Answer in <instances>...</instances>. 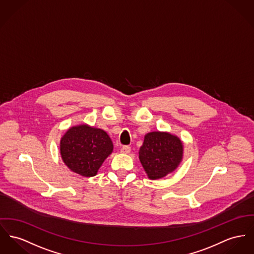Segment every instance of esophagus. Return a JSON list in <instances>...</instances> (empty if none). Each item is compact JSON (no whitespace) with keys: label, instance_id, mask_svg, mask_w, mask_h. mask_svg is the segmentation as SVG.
<instances>
[{"label":"esophagus","instance_id":"34e87169","mask_svg":"<svg viewBox=\"0 0 254 254\" xmlns=\"http://www.w3.org/2000/svg\"><path fill=\"white\" fill-rule=\"evenodd\" d=\"M131 151V148L129 146H123L121 149H120V152L122 154H129Z\"/></svg>","mask_w":254,"mask_h":254}]
</instances>
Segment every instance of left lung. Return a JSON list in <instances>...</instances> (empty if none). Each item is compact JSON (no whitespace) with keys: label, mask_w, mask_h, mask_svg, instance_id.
I'll use <instances>...</instances> for the list:
<instances>
[{"label":"left lung","mask_w":254,"mask_h":254,"mask_svg":"<svg viewBox=\"0 0 254 254\" xmlns=\"http://www.w3.org/2000/svg\"><path fill=\"white\" fill-rule=\"evenodd\" d=\"M184 145L179 136L169 132L154 131L144 135L138 159L150 180L167 176L183 160Z\"/></svg>","instance_id":"obj_1"}]
</instances>
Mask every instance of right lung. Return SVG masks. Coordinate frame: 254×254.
<instances>
[{"mask_svg":"<svg viewBox=\"0 0 254 254\" xmlns=\"http://www.w3.org/2000/svg\"><path fill=\"white\" fill-rule=\"evenodd\" d=\"M113 150L114 144L109 135L85 123L70 127L60 141L63 162L71 171L83 177L95 176Z\"/></svg>","mask_w":254,"mask_h":254,"instance_id":"1","label":"right lung"}]
</instances>
